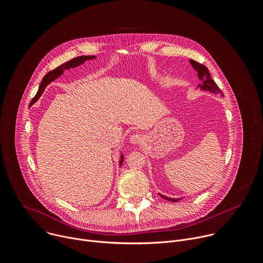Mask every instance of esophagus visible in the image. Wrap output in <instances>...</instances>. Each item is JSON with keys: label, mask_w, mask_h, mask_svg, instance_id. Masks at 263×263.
<instances>
[{"label": "esophagus", "mask_w": 263, "mask_h": 263, "mask_svg": "<svg viewBox=\"0 0 263 263\" xmlns=\"http://www.w3.org/2000/svg\"><path fill=\"white\" fill-rule=\"evenodd\" d=\"M143 140H144V139H143V136H142L141 134H138V133L133 134V135L129 137V141H130V143H133V144L142 143Z\"/></svg>", "instance_id": "1"}]
</instances>
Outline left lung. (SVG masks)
Returning a JSON list of instances; mask_svg holds the SVG:
<instances>
[{"label":"left lung","mask_w":263,"mask_h":263,"mask_svg":"<svg viewBox=\"0 0 263 263\" xmlns=\"http://www.w3.org/2000/svg\"><path fill=\"white\" fill-rule=\"evenodd\" d=\"M192 66L196 69V71L198 72V78L202 81V84H199L198 87L201 89V90H204V91H209V92H213V93H220L221 95H223L222 91L220 90V88L218 87V85L216 84V82L212 79L211 77V73H209V70L207 69L206 66H204L203 64H200L199 62L197 61H194V60H190ZM162 198L166 199V200H169V201H172V202H177L179 201L181 198H177V199H174V198H169V197H166L164 195H161L159 194Z\"/></svg>","instance_id":"left-lung-1"}]
</instances>
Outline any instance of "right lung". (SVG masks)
I'll use <instances>...</instances> for the list:
<instances>
[{"label":"right lung","instance_id":"add662e5","mask_svg":"<svg viewBox=\"0 0 263 263\" xmlns=\"http://www.w3.org/2000/svg\"><path fill=\"white\" fill-rule=\"evenodd\" d=\"M94 58H95V56H81V57H77V58H73V59H71L70 61H68V62H66V63H64V64H61V65L58 66L56 69L47 72V73L44 76V78L42 79L41 83H40L38 92L36 93L35 97L31 100L30 106H32V104H33L34 102H36V101L39 99V97H40L41 94L43 93L45 87H46L50 82H52L54 80H56L58 77H60V76L64 72V70L70 69V68H74V67H77V66H79V65H81V64H83L86 60H91V59H94ZM122 163H123V155H121L120 166L122 165Z\"/></svg>","mask_w":263,"mask_h":263}]
</instances>
